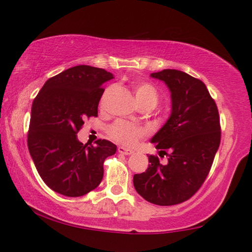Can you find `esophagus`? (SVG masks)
<instances>
[{"mask_svg": "<svg viewBox=\"0 0 252 252\" xmlns=\"http://www.w3.org/2000/svg\"><path fill=\"white\" fill-rule=\"evenodd\" d=\"M118 152L121 153V155L125 156H130L133 153V150H130V149H126L125 147H118Z\"/></svg>", "mask_w": 252, "mask_h": 252, "instance_id": "1", "label": "esophagus"}]
</instances>
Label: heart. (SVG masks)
<instances>
[{"mask_svg":"<svg viewBox=\"0 0 252 252\" xmlns=\"http://www.w3.org/2000/svg\"><path fill=\"white\" fill-rule=\"evenodd\" d=\"M134 95L139 105L151 104L155 106L159 99V94L156 87L149 82L139 81L133 85ZM147 134V131L141 126H138L125 120H117L109 127V135L111 139L127 147H133Z\"/></svg>","mask_w":252,"mask_h":252,"instance_id":"b5f03b06","label":"heart"}]
</instances>
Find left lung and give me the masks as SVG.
Wrapping results in <instances>:
<instances>
[{"instance_id": "1", "label": "left lung", "mask_w": 252, "mask_h": 252, "mask_svg": "<svg viewBox=\"0 0 252 252\" xmlns=\"http://www.w3.org/2000/svg\"><path fill=\"white\" fill-rule=\"evenodd\" d=\"M163 81L171 92V114L153 135L162 164L148 156L146 172L134 174L133 185L143 199L158 206H173L197 192L210 171L220 146L218 108L201 80L178 70L151 73Z\"/></svg>"}]
</instances>
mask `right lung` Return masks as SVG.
<instances>
[{"instance_id": "right-lung-1", "label": "right lung", "mask_w": 252, "mask_h": 252, "mask_svg": "<svg viewBox=\"0 0 252 252\" xmlns=\"http://www.w3.org/2000/svg\"><path fill=\"white\" fill-rule=\"evenodd\" d=\"M104 69L76 65L50 78L32 103L28 133L30 155L42 180L66 197H81L100 185L103 162L117 146L97 140L88 147L76 133L84 119L97 116L106 81Z\"/></svg>"}]
</instances>
